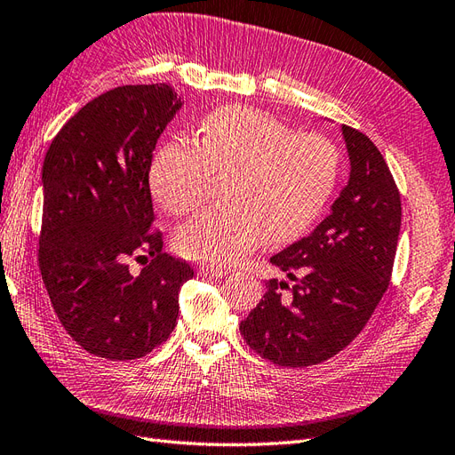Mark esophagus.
I'll return each instance as SVG.
<instances>
[{
  "label": "esophagus",
  "mask_w": 455,
  "mask_h": 455,
  "mask_svg": "<svg viewBox=\"0 0 455 455\" xmlns=\"http://www.w3.org/2000/svg\"><path fill=\"white\" fill-rule=\"evenodd\" d=\"M197 271H200V275H204V276H215V278H223V276L228 275V271L223 269V267L205 265V263H202L200 269H197Z\"/></svg>",
  "instance_id": "34e87169"
}]
</instances>
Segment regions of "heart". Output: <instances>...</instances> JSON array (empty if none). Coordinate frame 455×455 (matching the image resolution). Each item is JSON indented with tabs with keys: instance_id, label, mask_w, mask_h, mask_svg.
I'll use <instances>...</instances> for the list:
<instances>
[{
	"instance_id": "obj_1",
	"label": "heart",
	"mask_w": 455,
	"mask_h": 455,
	"mask_svg": "<svg viewBox=\"0 0 455 455\" xmlns=\"http://www.w3.org/2000/svg\"><path fill=\"white\" fill-rule=\"evenodd\" d=\"M225 172L227 204L197 213L174 236L186 258L238 263L269 238L283 243L315 223L332 194L339 154L315 132H290L269 113L225 106L205 115L197 146H163L151 163L149 188L171 215L202 204L209 174Z\"/></svg>"
}]
</instances>
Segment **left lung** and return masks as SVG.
Returning a JSON list of instances; mask_svg holds the SVG:
<instances>
[{
    "mask_svg": "<svg viewBox=\"0 0 455 455\" xmlns=\"http://www.w3.org/2000/svg\"><path fill=\"white\" fill-rule=\"evenodd\" d=\"M349 179L331 213L271 263L296 284L267 281L240 323L248 346L281 367L336 355L363 331L387 292L402 225L400 192L377 146L342 124Z\"/></svg>",
    "mask_w": 455,
    "mask_h": 455,
    "instance_id": "8db88e82",
    "label": "left lung"
}]
</instances>
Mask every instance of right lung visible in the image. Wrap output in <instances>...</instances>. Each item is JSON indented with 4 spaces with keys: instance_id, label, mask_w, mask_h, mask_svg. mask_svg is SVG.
Listing matches in <instances>:
<instances>
[{
    "instance_id": "right-lung-1",
    "label": "right lung",
    "mask_w": 455,
    "mask_h": 455,
    "mask_svg": "<svg viewBox=\"0 0 455 455\" xmlns=\"http://www.w3.org/2000/svg\"><path fill=\"white\" fill-rule=\"evenodd\" d=\"M182 106L167 83L119 86L71 116L45 154L42 278L65 331L98 357L138 359L165 342L194 276L151 230V154Z\"/></svg>"
}]
</instances>
